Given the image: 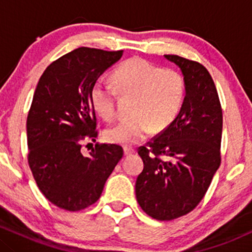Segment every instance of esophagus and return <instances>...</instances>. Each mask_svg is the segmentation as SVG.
I'll return each mask as SVG.
<instances>
[{
  "mask_svg": "<svg viewBox=\"0 0 252 252\" xmlns=\"http://www.w3.org/2000/svg\"><path fill=\"white\" fill-rule=\"evenodd\" d=\"M134 153H135V150L132 148H129V147H126V148H124V155H126V156L132 155Z\"/></svg>",
  "mask_w": 252,
  "mask_h": 252,
  "instance_id": "obj_1",
  "label": "esophagus"
}]
</instances>
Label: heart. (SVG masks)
Wrapping results in <instances>:
<instances>
[{"label": "heart", "instance_id": "heart-1", "mask_svg": "<svg viewBox=\"0 0 252 252\" xmlns=\"http://www.w3.org/2000/svg\"><path fill=\"white\" fill-rule=\"evenodd\" d=\"M113 85L97 82L91 90V102L104 120L116 114L117 92L136 97L131 120L109 126L104 138L109 143L130 147L142 142L156 131L167 129L180 112L184 103L185 79L179 71L161 68L142 58H131L112 73Z\"/></svg>", "mask_w": 252, "mask_h": 252}]
</instances>
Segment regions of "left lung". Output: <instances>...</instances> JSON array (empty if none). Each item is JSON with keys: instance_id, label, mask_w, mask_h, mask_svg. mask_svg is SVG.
Instances as JSON below:
<instances>
[{"instance_id": "left-lung-1", "label": "left lung", "mask_w": 252, "mask_h": 252, "mask_svg": "<svg viewBox=\"0 0 252 252\" xmlns=\"http://www.w3.org/2000/svg\"><path fill=\"white\" fill-rule=\"evenodd\" d=\"M164 58L181 70L186 91L173 123L148 148L138 149L144 167L136 180V199L156 220L187 215L201 201L220 166L222 131L220 102L209 71L182 57Z\"/></svg>"}]
</instances>
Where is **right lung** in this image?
Here are the masks:
<instances>
[{"mask_svg":"<svg viewBox=\"0 0 252 252\" xmlns=\"http://www.w3.org/2000/svg\"><path fill=\"white\" fill-rule=\"evenodd\" d=\"M122 56L77 48L52 63L37 83L27 117L28 163L42 194L60 209L94 204L122 158L116 144H98L89 156L80 152L83 140L97 137L91 90Z\"/></svg>","mask_w":252,"mask_h":252,"instance_id":"1","label":"right lung"}]
</instances>
